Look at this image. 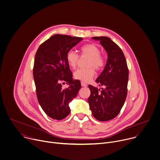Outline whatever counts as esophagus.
<instances>
[{"instance_id": "1", "label": "esophagus", "mask_w": 160, "mask_h": 160, "mask_svg": "<svg viewBox=\"0 0 160 160\" xmlns=\"http://www.w3.org/2000/svg\"><path fill=\"white\" fill-rule=\"evenodd\" d=\"M81 86H82V87H87V86H88V85H87L86 83H84V82H81Z\"/></svg>"}]
</instances>
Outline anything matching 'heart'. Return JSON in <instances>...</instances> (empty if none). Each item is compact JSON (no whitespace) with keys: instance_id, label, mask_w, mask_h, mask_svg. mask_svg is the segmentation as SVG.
Segmentation results:
<instances>
[{"instance_id":"obj_1","label":"heart","mask_w":160,"mask_h":160,"mask_svg":"<svg viewBox=\"0 0 160 160\" xmlns=\"http://www.w3.org/2000/svg\"><path fill=\"white\" fill-rule=\"evenodd\" d=\"M80 51L81 55L89 57L87 62V66L89 67L76 70L74 72V78L82 82H88L94 76L95 73L94 69L91 66H93L96 70H99L103 67L104 60L100 55L99 49L94 44L84 45L80 48ZM66 59L70 68L74 69L77 66L79 56L74 51H69L66 54Z\"/></svg>"}]
</instances>
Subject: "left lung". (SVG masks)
<instances>
[{
    "label": "left lung",
    "mask_w": 160,
    "mask_h": 160,
    "mask_svg": "<svg viewBox=\"0 0 160 160\" xmlns=\"http://www.w3.org/2000/svg\"><path fill=\"white\" fill-rule=\"evenodd\" d=\"M99 41L108 54L104 70L96 81L103 88L88 87L91 95L88 102L92 116L98 121H106L119 113L126 98L129 71L121 48L108 37H93Z\"/></svg>",
    "instance_id": "left-lung-1"
}]
</instances>
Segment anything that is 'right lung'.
Listing matches in <instances>:
<instances>
[{
	"mask_svg": "<svg viewBox=\"0 0 160 160\" xmlns=\"http://www.w3.org/2000/svg\"><path fill=\"white\" fill-rule=\"evenodd\" d=\"M82 40L55 34L43 42L36 54L33 76L38 99L45 113L54 119L61 120L69 115V104L81 89L79 80L72 78L66 56ZM62 81L70 85L67 89L62 88Z\"/></svg>",
	"mask_w": 160,
	"mask_h": 160,
	"instance_id": "1",
	"label": "right lung"
}]
</instances>
